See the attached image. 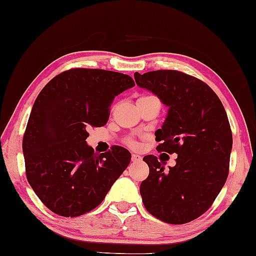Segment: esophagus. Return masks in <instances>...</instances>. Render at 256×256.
<instances>
[{"mask_svg":"<svg viewBox=\"0 0 256 256\" xmlns=\"http://www.w3.org/2000/svg\"><path fill=\"white\" fill-rule=\"evenodd\" d=\"M142 160V158L140 156V155H138V154H132V162H140Z\"/></svg>","mask_w":256,"mask_h":256,"instance_id":"34e87169","label":"esophagus"}]
</instances>
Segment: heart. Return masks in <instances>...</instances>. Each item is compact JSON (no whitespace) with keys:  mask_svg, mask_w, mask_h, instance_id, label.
<instances>
[{"mask_svg":"<svg viewBox=\"0 0 256 256\" xmlns=\"http://www.w3.org/2000/svg\"><path fill=\"white\" fill-rule=\"evenodd\" d=\"M128 144L130 146V147H136V146H138V144H136L134 140H132V138H129L128 140Z\"/></svg>","mask_w":256,"mask_h":256,"instance_id":"heart-1","label":"heart"}]
</instances>
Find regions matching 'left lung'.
<instances>
[{"label":"left lung","instance_id":"left-lung-1","mask_svg":"<svg viewBox=\"0 0 256 256\" xmlns=\"http://www.w3.org/2000/svg\"><path fill=\"white\" fill-rule=\"evenodd\" d=\"M134 78L168 107L155 132L158 152L178 154L169 170L154 155L144 158L149 175L140 186L142 202L161 221L187 224L208 210L227 180L233 147L227 112L213 89L184 72L155 70Z\"/></svg>","mask_w":256,"mask_h":256}]
</instances>
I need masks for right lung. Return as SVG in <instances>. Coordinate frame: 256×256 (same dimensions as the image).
<instances>
[{
    "label": "right lung",
    "instance_id": "obj_1",
    "mask_svg": "<svg viewBox=\"0 0 256 256\" xmlns=\"http://www.w3.org/2000/svg\"><path fill=\"white\" fill-rule=\"evenodd\" d=\"M134 86L121 72L75 68L55 76L36 98L22 142L26 174L55 214L92 210L130 164L126 148L96 154L86 140L89 127L107 124L115 96Z\"/></svg>",
    "mask_w": 256,
    "mask_h": 256
}]
</instances>
